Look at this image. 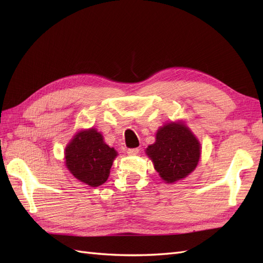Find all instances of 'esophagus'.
Masks as SVG:
<instances>
[{"instance_id":"obj_1","label":"esophagus","mask_w":263,"mask_h":263,"mask_svg":"<svg viewBox=\"0 0 263 263\" xmlns=\"http://www.w3.org/2000/svg\"><path fill=\"white\" fill-rule=\"evenodd\" d=\"M139 151H140V148L139 147H134V148H127V151H126V153L129 154V155H137L138 153H139Z\"/></svg>"}]
</instances>
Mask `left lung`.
<instances>
[{"instance_id":"8db88e82","label":"left lung","mask_w":263,"mask_h":263,"mask_svg":"<svg viewBox=\"0 0 263 263\" xmlns=\"http://www.w3.org/2000/svg\"><path fill=\"white\" fill-rule=\"evenodd\" d=\"M155 170L166 183L186 177L199 161L200 145L182 123L164 125L156 133V142L146 148Z\"/></svg>"}]
</instances>
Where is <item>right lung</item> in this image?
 Returning <instances> with one entry per match:
<instances>
[{"instance_id": "add662e5", "label": "right lung", "mask_w": 263, "mask_h": 263, "mask_svg": "<svg viewBox=\"0 0 263 263\" xmlns=\"http://www.w3.org/2000/svg\"><path fill=\"white\" fill-rule=\"evenodd\" d=\"M116 156V149L104 143L101 134L95 129L77 133L65 153L70 173L92 187L106 183Z\"/></svg>"}]
</instances>
